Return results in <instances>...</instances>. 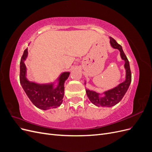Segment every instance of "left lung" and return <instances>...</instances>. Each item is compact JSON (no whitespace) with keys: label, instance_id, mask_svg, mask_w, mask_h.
I'll return each mask as SVG.
<instances>
[{"label":"left lung","instance_id":"obj_1","mask_svg":"<svg viewBox=\"0 0 152 152\" xmlns=\"http://www.w3.org/2000/svg\"><path fill=\"white\" fill-rule=\"evenodd\" d=\"M110 43L111 46L113 49H118L120 51L121 58L125 62L124 63V68L126 70L125 80L124 82L118 84L117 86L107 91H105L102 93L89 90L86 87V94L90 102L98 107H111L118 103L126 93L131 82V72L130 70L129 63L126 54H124L123 51L122 46L111 37H110ZM84 84L86 86V80Z\"/></svg>","mask_w":152,"mask_h":152}]
</instances>
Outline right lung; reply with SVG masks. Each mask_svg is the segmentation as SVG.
I'll return each mask as SVG.
<instances>
[{"mask_svg": "<svg viewBox=\"0 0 152 152\" xmlns=\"http://www.w3.org/2000/svg\"><path fill=\"white\" fill-rule=\"evenodd\" d=\"M28 57V49L24 50L20 61V84L27 96L36 107L43 110L56 108L63 103L65 82L70 72H62L53 82L39 84L27 79L25 61Z\"/></svg>", "mask_w": 152, "mask_h": 152, "instance_id": "right-lung-1", "label": "right lung"}]
</instances>
